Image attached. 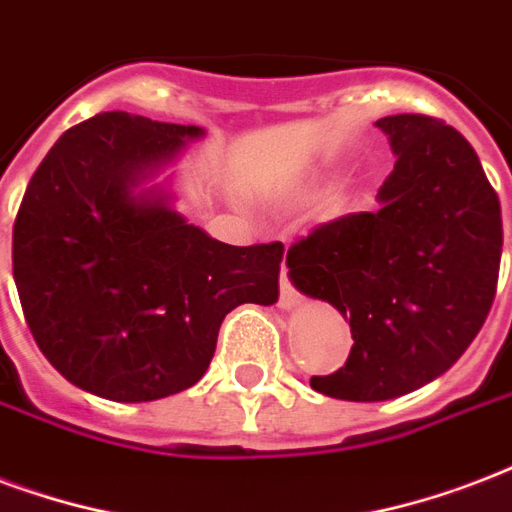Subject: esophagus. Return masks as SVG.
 <instances>
[{"instance_id":"34e87169","label":"esophagus","mask_w":512,"mask_h":512,"mask_svg":"<svg viewBox=\"0 0 512 512\" xmlns=\"http://www.w3.org/2000/svg\"><path fill=\"white\" fill-rule=\"evenodd\" d=\"M279 306H282V308L298 306V292L292 290V284H290V279H287L284 268H282V292H279Z\"/></svg>"}]
</instances>
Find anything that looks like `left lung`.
I'll use <instances>...</instances> for the list:
<instances>
[{"mask_svg":"<svg viewBox=\"0 0 512 512\" xmlns=\"http://www.w3.org/2000/svg\"><path fill=\"white\" fill-rule=\"evenodd\" d=\"M395 152L378 212L319 225L287 249L290 282L349 319L341 370L311 389L351 403L408 395L473 343L497 295L499 198L456 128L427 115L376 120Z\"/></svg>","mask_w":512,"mask_h":512,"instance_id":"obj_1","label":"left lung"}]
</instances>
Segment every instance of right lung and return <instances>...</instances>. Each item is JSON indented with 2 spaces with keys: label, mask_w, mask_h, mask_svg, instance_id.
<instances>
[{
  "label": "right lung",
  "mask_w": 512,
  "mask_h": 512,
  "mask_svg": "<svg viewBox=\"0 0 512 512\" xmlns=\"http://www.w3.org/2000/svg\"><path fill=\"white\" fill-rule=\"evenodd\" d=\"M204 128L104 112L58 139L13 228L23 317L53 368L91 395L150 403L204 376L225 314L279 300L284 247H230L147 185Z\"/></svg>",
  "instance_id": "right-lung-1"
}]
</instances>
